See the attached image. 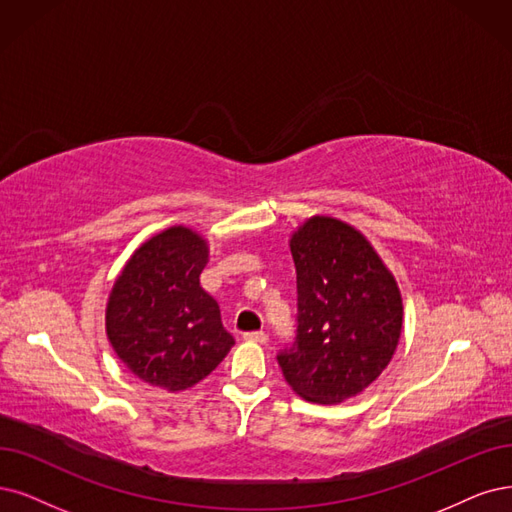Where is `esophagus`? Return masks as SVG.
<instances>
[{
    "label": "esophagus",
    "mask_w": 512,
    "mask_h": 512,
    "mask_svg": "<svg viewBox=\"0 0 512 512\" xmlns=\"http://www.w3.org/2000/svg\"><path fill=\"white\" fill-rule=\"evenodd\" d=\"M244 339H246V342L266 344V342H268V333H263V331H249V333H244Z\"/></svg>",
    "instance_id": "obj_1"
}]
</instances>
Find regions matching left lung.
I'll use <instances>...</instances> for the list:
<instances>
[{
    "instance_id": "left-lung-1",
    "label": "left lung",
    "mask_w": 512,
    "mask_h": 512,
    "mask_svg": "<svg viewBox=\"0 0 512 512\" xmlns=\"http://www.w3.org/2000/svg\"><path fill=\"white\" fill-rule=\"evenodd\" d=\"M297 272L295 342L276 354L301 399L337 405L388 367L403 327L392 274L354 227L312 217L291 238Z\"/></svg>"
}]
</instances>
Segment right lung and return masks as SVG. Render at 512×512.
I'll return each mask as SVG.
<instances>
[{"label": "right lung", "instance_id": "obj_1", "mask_svg": "<svg viewBox=\"0 0 512 512\" xmlns=\"http://www.w3.org/2000/svg\"><path fill=\"white\" fill-rule=\"evenodd\" d=\"M206 242L187 227L147 240L107 304V337L139 380L170 392L198 384L234 346L219 304L200 287Z\"/></svg>", "mask_w": 512, "mask_h": 512}]
</instances>
